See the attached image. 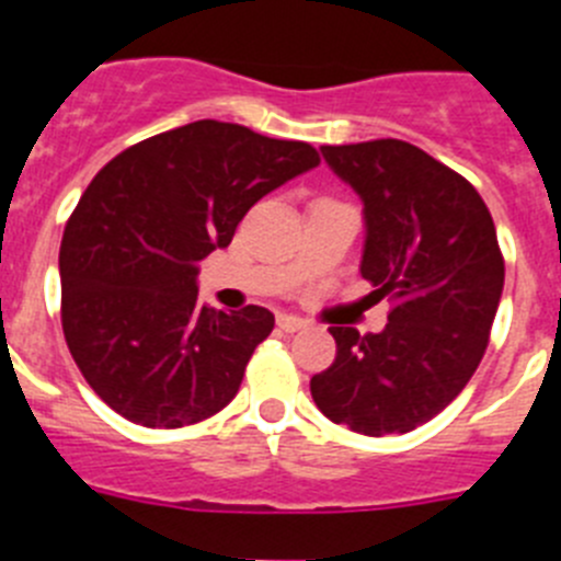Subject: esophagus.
I'll use <instances>...</instances> for the list:
<instances>
[{
    "label": "esophagus",
    "mask_w": 561,
    "mask_h": 561,
    "mask_svg": "<svg viewBox=\"0 0 561 561\" xmlns=\"http://www.w3.org/2000/svg\"><path fill=\"white\" fill-rule=\"evenodd\" d=\"M277 329L286 331V334H295V331L306 329V323L300 320V317H291V314H280L277 317Z\"/></svg>",
    "instance_id": "esophagus-1"
}]
</instances>
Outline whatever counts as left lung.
I'll return each mask as SVG.
<instances>
[{
	"mask_svg": "<svg viewBox=\"0 0 561 561\" xmlns=\"http://www.w3.org/2000/svg\"><path fill=\"white\" fill-rule=\"evenodd\" d=\"M320 151L359 193V272L393 309L379 334L331 325L336 356L311 376V399L354 433H410L466 388L489 345L505 277L492 213L460 173L404 140Z\"/></svg>",
	"mask_w": 561,
	"mask_h": 561,
	"instance_id": "left-lung-1",
	"label": "left lung"
}]
</instances>
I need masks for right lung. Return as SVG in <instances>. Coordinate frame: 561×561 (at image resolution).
<instances>
[{"label":"right lung","instance_id":"1","mask_svg":"<svg viewBox=\"0 0 561 561\" xmlns=\"http://www.w3.org/2000/svg\"><path fill=\"white\" fill-rule=\"evenodd\" d=\"M314 165L309 142L196 121L98 171L61 238V325L114 413L176 430L230 404L275 317L199 306V261L230 244L257 199Z\"/></svg>","mask_w":561,"mask_h":561}]
</instances>
